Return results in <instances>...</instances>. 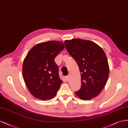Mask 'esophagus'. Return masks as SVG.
<instances>
[{
    "label": "esophagus",
    "mask_w": 128,
    "mask_h": 128,
    "mask_svg": "<svg viewBox=\"0 0 128 128\" xmlns=\"http://www.w3.org/2000/svg\"><path fill=\"white\" fill-rule=\"evenodd\" d=\"M65 79H66V80L67 82H68V80H69V76H66V77H65Z\"/></svg>",
    "instance_id": "esophagus-1"
}]
</instances>
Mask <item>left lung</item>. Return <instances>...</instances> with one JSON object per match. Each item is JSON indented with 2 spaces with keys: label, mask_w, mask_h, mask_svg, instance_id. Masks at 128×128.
I'll use <instances>...</instances> for the list:
<instances>
[{
  "label": "left lung",
  "mask_w": 128,
  "mask_h": 128,
  "mask_svg": "<svg viewBox=\"0 0 128 128\" xmlns=\"http://www.w3.org/2000/svg\"><path fill=\"white\" fill-rule=\"evenodd\" d=\"M64 43L81 74V88L76 94L84 100L96 97L104 89L109 76L108 62L104 51L88 40L75 38L66 40Z\"/></svg>",
  "instance_id": "8db88e82"
}]
</instances>
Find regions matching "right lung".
Segmentation results:
<instances>
[{
  "label": "right lung",
  "instance_id": "right-lung-1",
  "mask_svg": "<svg viewBox=\"0 0 128 128\" xmlns=\"http://www.w3.org/2000/svg\"><path fill=\"white\" fill-rule=\"evenodd\" d=\"M64 48L60 41L40 43L32 47L24 59L23 78L30 93L38 99L53 98L63 83L54 59Z\"/></svg>",
  "mask_w": 128,
  "mask_h": 128
}]
</instances>
